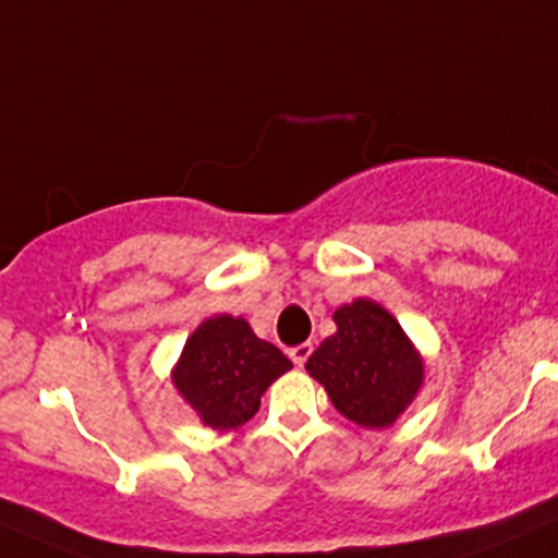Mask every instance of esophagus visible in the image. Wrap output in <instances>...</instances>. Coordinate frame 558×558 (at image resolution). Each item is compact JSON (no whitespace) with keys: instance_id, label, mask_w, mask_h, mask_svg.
<instances>
[{"instance_id":"34e87169","label":"esophagus","mask_w":558,"mask_h":558,"mask_svg":"<svg viewBox=\"0 0 558 558\" xmlns=\"http://www.w3.org/2000/svg\"><path fill=\"white\" fill-rule=\"evenodd\" d=\"M310 354H312V344H310V341H307V344H299V347L291 349V360L299 365V368H302V365L307 363Z\"/></svg>"}]
</instances>
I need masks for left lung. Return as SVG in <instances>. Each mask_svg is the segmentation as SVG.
<instances>
[{"label":"left lung","instance_id":"8db88e82","mask_svg":"<svg viewBox=\"0 0 558 558\" xmlns=\"http://www.w3.org/2000/svg\"><path fill=\"white\" fill-rule=\"evenodd\" d=\"M336 333L307 360L312 378L354 424L384 428L413 402L424 381L418 352L381 304L357 299L336 310Z\"/></svg>","mask_w":558,"mask_h":558}]
</instances>
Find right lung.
<instances>
[{"label":"right lung","instance_id":"right-lung-1","mask_svg":"<svg viewBox=\"0 0 558 558\" xmlns=\"http://www.w3.org/2000/svg\"><path fill=\"white\" fill-rule=\"evenodd\" d=\"M291 371V360L256 339L243 317L217 315L187 339L174 384L206 426L235 428L259 410L265 389Z\"/></svg>","mask_w":558,"mask_h":558}]
</instances>
